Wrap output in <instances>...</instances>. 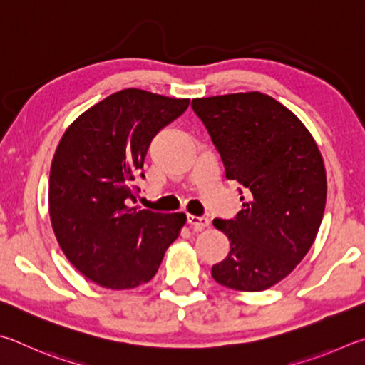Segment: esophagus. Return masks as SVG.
I'll list each match as a JSON object with an SVG mask.
<instances>
[{"mask_svg": "<svg viewBox=\"0 0 365 365\" xmlns=\"http://www.w3.org/2000/svg\"><path fill=\"white\" fill-rule=\"evenodd\" d=\"M187 225H190V227L194 231H203V229L210 226V220L205 218V216H194V215H187Z\"/></svg>", "mask_w": 365, "mask_h": 365, "instance_id": "1", "label": "esophagus"}]
</instances>
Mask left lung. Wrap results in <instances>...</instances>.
<instances>
[{"mask_svg":"<svg viewBox=\"0 0 365 365\" xmlns=\"http://www.w3.org/2000/svg\"><path fill=\"white\" fill-rule=\"evenodd\" d=\"M225 163L245 189L234 220H213L231 250L212 267L216 282L261 292L295 269L321 226L327 176L321 152L302 120L258 91L192 99Z\"/></svg>","mask_w":365,"mask_h":365,"instance_id":"left-lung-1","label":"left lung"}]
</instances>
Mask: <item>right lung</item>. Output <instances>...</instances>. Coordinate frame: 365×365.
I'll return each mask as SVG.
<instances>
[{
	"instance_id": "right-lung-1",
	"label": "right lung",
	"mask_w": 365,
	"mask_h": 365,
	"mask_svg": "<svg viewBox=\"0 0 365 365\" xmlns=\"http://www.w3.org/2000/svg\"><path fill=\"white\" fill-rule=\"evenodd\" d=\"M189 99L121 89L88 108L57 145L49 216L63 255L83 276L112 290L134 289L158 271L186 225L184 213L131 207L153 136Z\"/></svg>"
}]
</instances>
